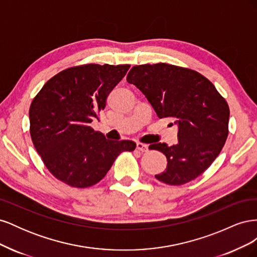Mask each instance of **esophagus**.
I'll return each mask as SVG.
<instances>
[{
    "mask_svg": "<svg viewBox=\"0 0 257 257\" xmlns=\"http://www.w3.org/2000/svg\"><path fill=\"white\" fill-rule=\"evenodd\" d=\"M136 147H137V149H138L139 151H142V152H146V151L148 150V146L145 145V144H143V143H137Z\"/></svg>",
    "mask_w": 257,
    "mask_h": 257,
    "instance_id": "obj_1",
    "label": "esophagus"
}]
</instances>
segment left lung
I'll return each mask as SVG.
<instances>
[{
    "instance_id": "8db88e82",
    "label": "left lung",
    "mask_w": 257,
    "mask_h": 257,
    "mask_svg": "<svg viewBox=\"0 0 257 257\" xmlns=\"http://www.w3.org/2000/svg\"><path fill=\"white\" fill-rule=\"evenodd\" d=\"M126 80L143 92L160 119L170 118L178 125L176 145L158 143L149 147L167 159L165 172L155 178L169 185L196 179L212 164L226 142V100L205 76L167 63L136 65Z\"/></svg>"
}]
</instances>
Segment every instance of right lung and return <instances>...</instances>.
Returning a JSON list of instances; mask_svg holds the SVG:
<instances>
[{
    "instance_id": "1",
    "label": "right lung",
    "mask_w": 257,
    "mask_h": 257,
    "mask_svg": "<svg viewBox=\"0 0 257 257\" xmlns=\"http://www.w3.org/2000/svg\"><path fill=\"white\" fill-rule=\"evenodd\" d=\"M131 65L85 64L64 69L44 84L30 106V134L45 166L73 188L106 176L132 141H109L90 126Z\"/></svg>"
}]
</instances>
